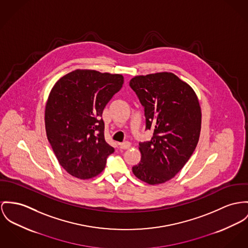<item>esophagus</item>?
<instances>
[{"label": "esophagus", "instance_id": "obj_1", "mask_svg": "<svg viewBox=\"0 0 248 248\" xmlns=\"http://www.w3.org/2000/svg\"><path fill=\"white\" fill-rule=\"evenodd\" d=\"M119 146H120V148H121V149H128V148H130L131 143H130L129 141H124V142L120 143V144H119Z\"/></svg>", "mask_w": 248, "mask_h": 248}]
</instances>
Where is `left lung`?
I'll list each match as a JSON object with an SVG mask.
<instances>
[{
	"instance_id": "obj_1",
	"label": "left lung",
	"mask_w": 248,
	"mask_h": 248,
	"mask_svg": "<svg viewBox=\"0 0 248 248\" xmlns=\"http://www.w3.org/2000/svg\"><path fill=\"white\" fill-rule=\"evenodd\" d=\"M129 85L144 107L151 140L140 142V161L132 167L140 180L157 185L180 171L196 148L202 112L195 92L172 73L134 77Z\"/></svg>"
}]
</instances>
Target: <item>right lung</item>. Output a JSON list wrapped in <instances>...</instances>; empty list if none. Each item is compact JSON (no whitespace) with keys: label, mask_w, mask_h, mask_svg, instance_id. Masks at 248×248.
I'll return each mask as SVG.
<instances>
[{"label":"right lung","mask_w":248,"mask_h":248,"mask_svg":"<svg viewBox=\"0 0 248 248\" xmlns=\"http://www.w3.org/2000/svg\"><path fill=\"white\" fill-rule=\"evenodd\" d=\"M123 85L122 75L77 69L52 88L45 106L46 135L59 164L73 176L94 177L114 152L105 140L101 117Z\"/></svg>","instance_id":"right-lung-1"}]
</instances>
